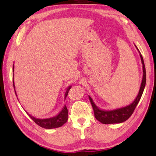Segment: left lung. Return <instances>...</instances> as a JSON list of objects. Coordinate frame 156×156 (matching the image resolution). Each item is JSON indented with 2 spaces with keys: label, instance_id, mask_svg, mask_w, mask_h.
<instances>
[{
  "label": "left lung",
  "instance_id": "8db88e82",
  "mask_svg": "<svg viewBox=\"0 0 156 156\" xmlns=\"http://www.w3.org/2000/svg\"><path fill=\"white\" fill-rule=\"evenodd\" d=\"M135 46L136 47L139 53H140L141 64L143 65V78H142L140 91H139V93L134 101L130 105L126 106V107L113 109V110L107 111L99 108L97 106L95 105L93 101H92V98L90 96H88L89 100H90L91 105L92 106V108H93L94 117L98 121L102 122V124L121 123V122L127 121V119L131 117V115L133 114L135 107H136L138 102H140V100L141 99L142 94H143L144 90L145 83H146V72H145V67L143 57H142L141 53L139 51L137 46Z\"/></svg>",
  "mask_w": 156,
  "mask_h": 156
}]
</instances>
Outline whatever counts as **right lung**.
Segmentation results:
<instances>
[{"instance_id": "1", "label": "right lung", "mask_w": 156, "mask_h": 156, "mask_svg": "<svg viewBox=\"0 0 156 156\" xmlns=\"http://www.w3.org/2000/svg\"><path fill=\"white\" fill-rule=\"evenodd\" d=\"M14 64H13L12 66V71L14 72ZM13 76H14V74H13ZM13 87H14V90L15 94L16 96V90H15V84H14V78H13ZM72 86H69V87L66 89V91L65 92V95H64V99L66 98V97L68 96V92L69 90V89L71 88ZM18 99V98H17ZM27 114L30 117V118L34 121L36 124L38 125L39 126H40L41 127L45 128V129H54V128H58L59 127H62V126L66 123L68 121V108L66 107V106L64 105V107L62 108V111L59 112V113L55 116V117H53L51 118H48V119H37L34 117H33L32 115L30 114H29L27 112Z\"/></svg>"}]
</instances>
